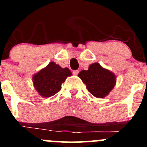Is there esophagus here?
Wrapping results in <instances>:
<instances>
[{
    "label": "esophagus",
    "instance_id": "1",
    "mask_svg": "<svg viewBox=\"0 0 147 147\" xmlns=\"http://www.w3.org/2000/svg\"><path fill=\"white\" fill-rule=\"evenodd\" d=\"M72 73H73L74 75H77L79 73V70H74V71L72 72Z\"/></svg>",
    "mask_w": 147,
    "mask_h": 147
}]
</instances>
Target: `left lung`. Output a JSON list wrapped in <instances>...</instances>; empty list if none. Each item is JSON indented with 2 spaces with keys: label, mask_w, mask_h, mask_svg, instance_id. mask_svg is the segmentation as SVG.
I'll use <instances>...</instances> for the list:
<instances>
[{
  "label": "left lung",
  "mask_w": 147,
  "mask_h": 147,
  "mask_svg": "<svg viewBox=\"0 0 147 147\" xmlns=\"http://www.w3.org/2000/svg\"><path fill=\"white\" fill-rule=\"evenodd\" d=\"M78 77L86 85L88 92L97 98L106 97L116 84L115 75L97 62L90 64L88 70L81 71Z\"/></svg>",
  "instance_id": "1"
}]
</instances>
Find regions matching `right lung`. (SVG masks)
I'll use <instances>...</instances> for the list:
<instances>
[{
	"label": "right lung",
	"mask_w": 147,
	"mask_h": 147,
	"mask_svg": "<svg viewBox=\"0 0 147 147\" xmlns=\"http://www.w3.org/2000/svg\"><path fill=\"white\" fill-rule=\"evenodd\" d=\"M72 75L68 68H62L52 61L32 76L34 87L41 97H52L61 90V84Z\"/></svg>",
	"instance_id": "1"
}]
</instances>
